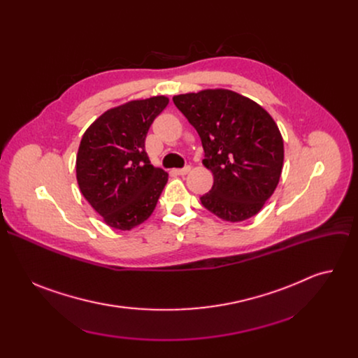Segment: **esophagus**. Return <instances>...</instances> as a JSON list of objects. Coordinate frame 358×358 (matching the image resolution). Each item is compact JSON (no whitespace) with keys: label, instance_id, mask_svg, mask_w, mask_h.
I'll return each mask as SVG.
<instances>
[{"label":"esophagus","instance_id":"obj_1","mask_svg":"<svg viewBox=\"0 0 358 358\" xmlns=\"http://www.w3.org/2000/svg\"><path fill=\"white\" fill-rule=\"evenodd\" d=\"M189 171H191V166H185V167H182V169L176 170V173L180 174V176H185V174H188Z\"/></svg>","mask_w":358,"mask_h":358}]
</instances>
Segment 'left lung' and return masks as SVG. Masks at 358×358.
Returning <instances> with one entry per match:
<instances>
[{
  "instance_id": "left-lung-1",
  "label": "left lung",
  "mask_w": 358,
  "mask_h": 358,
  "mask_svg": "<svg viewBox=\"0 0 358 358\" xmlns=\"http://www.w3.org/2000/svg\"><path fill=\"white\" fill-rule=\"evenodd\" d=\"M198 131L202 163L214 185L199 199L221 220L239 222L257 215L278 187L283 138L271 115L253 100L225 89L173 97Z\"/></svg>"
}]
</instances>
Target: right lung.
I'll return each instance as SVG.
<instances>
[{
	"label": "right lung",
	"instance_id": "1",
	"mask_svg": "<svg viewBox=\"0 0 358 358\" xmlns=\"http://www.w3.org/2000/svg\"><path fill=\"white\" fill-rule=\"evenodd\" d=\"M169 99L133 100L101 115L83 134L76 178L86 201L105 222L129 231L155 211L169 174L150 164L145 136Z\"/></svg>",
	"mask_w": 358,
	"mask_h": 358
}]
</instances>
